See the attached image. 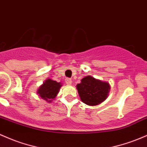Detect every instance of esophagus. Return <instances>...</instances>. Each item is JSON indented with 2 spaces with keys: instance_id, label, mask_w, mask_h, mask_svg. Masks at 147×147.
Segmentation results:
<instances>
[{
  "instance_id": "1",
  "label": "esophagus",
  "mask_w": 147,
  "mask_h": 147,
  "mask_svg": "<svg viewBox=\"0 0 147 147\" xmlns=\"http://www.w3.org/2000/svg\"><path fill=\"white\" fill-rule=\"evenodd\" d=\"M65 83H66V84H67V85L72 84V80H71L70 79H68V78L65 79Z\"/></svg>"
}]
</instances>
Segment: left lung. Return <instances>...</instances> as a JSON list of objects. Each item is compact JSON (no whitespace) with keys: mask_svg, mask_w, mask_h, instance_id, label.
<instances>
[{"mask_svg":"<svg viewBox=\"0 0 147 147\" xmlns=\"http://www.w3.org/2000/svg\"><path fill=\"white\" fill-rule=\"evenodd\" d=\"M77 90L81 100L90 106H95L104 102L109 96L110 85L92 76H86L77 84Z\"/></svg>","mask_w":147,"mask_h":147,"instance_id":"1","label":"left lung"}]
</instances>
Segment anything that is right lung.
Returning <instances> with one entry per match:
<instances>
[{
    "label": "right lung",
    "mask_w": 147,
    "mask_h": 147,
    "mask_svg": "<svg viewBox=\"0 0 147 147\" xmlns=\"http://www.w3.org/2000/svg\"><path fill=\"white\" fill-rule=\"evenodd\" d=\"M62 86L61 82L48 78L44 82V83L39 87L37 93L40 98L48 102H51L59 93L60 88Z\"/></svg>",
    "instance_id": "add662e5"
}]
</instances>
